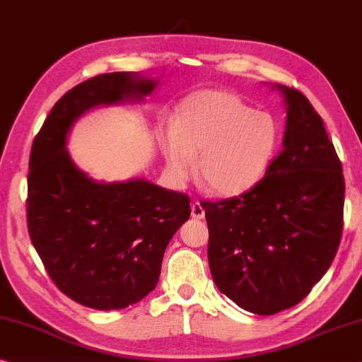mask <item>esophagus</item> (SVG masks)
<instances>
[{"label": "esophagus", "instance_id": "1", "mask_svg": "<svg viewBox=\"0 0 362 362\" xmlns=\"http://www.w3.org/2000/svg\"><path fill=\"white\" fill-rule=\"evenodd\" d=\"M192 217H194V219H203L204 217V208H203V204L198 202V199L192 203Z\"/></svg>", "mask_w": 362, "mask_h": 362}]
</instances>
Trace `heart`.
<instances>
[{"instance_id": "heart-1", "label": "heart", "mask_w": 362, "mask_h": 362, "mask_svg": "<svg viewBox=\"0 0 362 362\" xmlns=\"http://www.w3.org/2000/svg\"><path fill=\"white\" fill-rule=\"evenodd\" d=\"M280 146V124L228 91L203 90L187 96L174 130L160 140L168 174L187 182L197 172L206 190L235 197L253 188L271 168Z\"/></svg>"}]
</instances>
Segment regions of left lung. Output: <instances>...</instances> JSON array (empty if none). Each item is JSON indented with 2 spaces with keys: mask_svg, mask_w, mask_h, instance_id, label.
I'll return each mask as SVG.
<instances>
[{
  "mask_svg": "<svg viewBox=\"0 0 362 362\" xmlns=\"http://www.w3.org/2000/svg\"><path fill=\"white\" fill-rule=\"evenodd\" d=\"M277 88L286 105L284 150L251 190L202 203L217 288L259 315L305 300L329 271L343 230L345 179L334 143L301 91Z\"/></svg>",
  "mask_w": 362,
  "mask_h": 362,
  "instance_id": "1",
  "label": "left lung"
}]
</instances>
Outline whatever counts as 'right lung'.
<instances>
[{
	"label": "right lung",
	"mask_w": 362,
	"mask_h": 362,
	"mask_svg": "<svg viewBox=\"0 0 362 362\" xmlns=\"http://www.w3.org/2000/svg\"><path fill=\"white\" fill-rule=\"evenodd\" d=\"M154 87L129 72L85 80L56 103L32 145V245L57 288L98 311L129 308L156 288L164 251L190 217V198L143 179L95 182L72 163L67 134L90 107L141 100Z\"/></svg>",
	"instance_id": "1"
}]
</instances>
